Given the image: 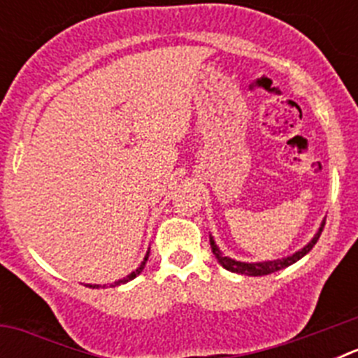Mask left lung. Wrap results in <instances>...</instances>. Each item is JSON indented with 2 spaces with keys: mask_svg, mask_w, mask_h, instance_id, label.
<instances>
[{
  "mask_svg": "<svg viewBox=\"0 0 358 358\" xmlns=\"http://www.w3.org/2000/svg\"><path fill=\"white\" fill-rule=\"evenodd\" d=\"M324 220L327 218H322L321 226H319L317 233H315L314 236H312V240H310L306 245H303L299 251H296L294 255H289L285 256V258H278V260H267V262H238L235 260V258H229V256H224L222 251L218 249L217 242L213 240V236L210 235V243H211V251H213L215 258L218 260V264L222 265L224 268H227V271H231V273H236V274H245V276H265V274H273L276 273V271H281V268L289 267V265L296 264L297 260H301L303 256L306 255V252L312 251V248H314L315 243H317L319 236H321L322 233V227H324Z\"/></svg>",
  "mask_w": 358,
  "mask_h": 358,
  "instance_id": "obj_1",
  "label": "left lung"
}]
</instances>
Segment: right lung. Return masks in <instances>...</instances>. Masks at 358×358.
Here are the masks:
<instances>
[{"label": "right lung", "instance_id": "right-lung-1", "mask_svg": "<svg viewBox=\"0 0 358 358\" xmlns=\"http://www.w3.org/2000/svg\"><path fill=\"white\" fill-rule=\"evenodd\" d=\"M148 252L150 251H147V255H145V258H143V262H141V265L138 268H136V271H132L131 274H129V276H125L123 278V280H118V281H115V283H109V287H118V285H122V283H127V281H131V280H134L136 276H140L141 273H143V268H145V264H147V260H148ZM90 287V289H100V287L102 285H87ZM106 287V285H103Z\"/></svg>", "mask_w": 358, "mask_h": 358}]
</instances>
